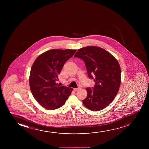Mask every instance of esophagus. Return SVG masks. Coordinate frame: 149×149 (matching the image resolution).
I'll return each mask as SVG.
<instances>
[{
  "label": "esophagus",
  "mask_w": 149,
  "mask_h": 149,
  "mask_svg": "<svg viewBox=\"0 0 149 149\" xmlns=\"http://www.w3.org/2000/svg\"><path fill=\"white\" fill-rule=\"evenodd\" d=\"M80 88H74L73 90L74 91H75V92H76V91H78V90H79Z\"/></svg>",
  "instance_id": "1"
}]
</instances>
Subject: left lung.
Here are the masks:
<instances>
[{
    "instance_id": "8db88e82",
    "label": "left lung",
    "mask_w": 149,
    "mask_h": 149,
    "mask_svg": "<svg viewBox=\"0 0 149 149\" xmlns=\"http://www.w3.org/2000/svg\"><path fill=\"white\" fill-rule=\"evenodd\" d=\"M86 63L88 76L94 79V88H88V96L82 101L90 110L97 111L110 104L116 96L121 82V70L117 59L101 47L88 46L77 50L74 55Z\"/></svg>"
}]
</instances>
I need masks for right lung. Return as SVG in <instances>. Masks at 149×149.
Returning a JSON list of instances; mask_svg holds the SVG:
<instances>
[{"instance_id":"1","label":"right lung","mask_w":149,"mask_h":149,"mask_svg":"<svg viewBox=\"0 0 149 149\" xmlns=\"http://www.w3.org/2000/svg\"><path fill=\"white\" fill-rule=\"evenodd\" d=\"M76 50L52 49L41 54L31 68L29 78L31 92L39 104L48 110L61 107L71 94L72 88L56 82L66 61Z\"/></svg>"}]
</instances>
